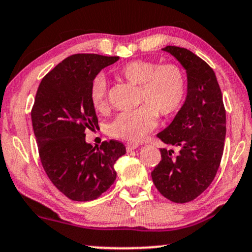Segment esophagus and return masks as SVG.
Here are the masks:
<instances>
[{"instance_id": "esophagus-1", "label": "esophagus", "mask_w": 252, "mask_h": 252, "mask_svg": "<svg viewBox=\"0 0 252 252\" xmlns=\"http://www.w3.org/2000/svg\"><path fill=\"white\" fill-rule=\"evenodd\" d=\"M137 148H138V144H136V143H126V149L128 151L135 150V149H137Z\"/></svg>"}]
</instances>
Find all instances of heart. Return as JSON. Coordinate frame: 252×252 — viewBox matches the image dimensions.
Wrapping results in <instances>:
<instances>
[{"mask_svg":"<svg viewBox=\"0 0 252 252\" xmlns=\"http://www.w3.org/2000/svg\"><path fill=\"white\" fill-rule=\"evenodd\" d=\"M116 75L132 84H138L141 107L123 111L109 123L111 137L138 142L155 128L157 115L169 116L177 111L187 94L186 72L175 63L159 64L156 61L135 60L116 69ZM89 99L96 111L107 104V81L96 75L90 82Z\"/></svg>","mask_w":252,"mask_h":252,"instance_id":"heart-1","label":"heart"}]
</instances>
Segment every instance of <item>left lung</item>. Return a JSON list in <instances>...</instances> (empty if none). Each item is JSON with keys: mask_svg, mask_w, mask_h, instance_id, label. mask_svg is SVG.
<instances>
[{"mask_svg": "<svg viewBox=\"0 0 252 252\" xmlns=\"http://www.w3.org/2000/svg\"><path fill=\"white\" fill-rule=\"evenodd\" d=\"M187 70L188 94L174 121L157 134L168 148L151 172L157 190L175 203L193 201L210 186L220 168L226 134L225 108L216 75L186 48L168 45Z\"/></svg>", "mask_w": 252, "mask_h": 252, "instance_id": "left-lung-1", "label": "left lung"}]
</instances>
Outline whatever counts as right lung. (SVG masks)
Instances as JSON below:
<instances>
[{
	"label": "right lung",
	"instance_id": "1",
	"mask_svg": "<svg viewBox=\"0 0 252 252\" xmlns=\"http://www.w3.org/2000/svg\"><path fill=\"white\" fill-rule=\"evenodd\" d=\"M118 56L75 54L42 78L32 109L38 155L51 183L71 201L98 198L116 180L115 163L126 154L120 141L93 147L87 129L98 126L89 86Z\"/></svg>",
	"mask_w": 252,
	"mask_h": 252
}]
</instances>
